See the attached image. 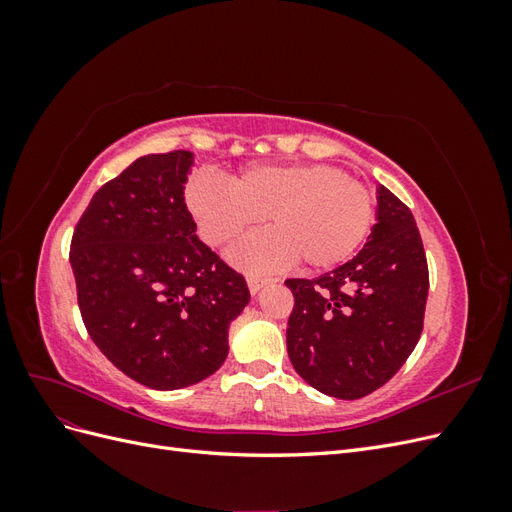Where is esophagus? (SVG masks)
I'll list each match as a JSON object with an SVG mask.
<instances>
[{
  "label": "esophagus",
  "mask_w": 512,
  "mask_h": 512,
  "mask_svg": "<svg viewBox=\"0 0 512 512\" xmlns=\"http://www.w3.org/2000/svg\"><path fill=\"white\" fill-rule=\"evenodd\" d=\"M271 280L269 277H258V275H247V288H250L252 294H256L262 286H267Z\"/></svg>",
  "instance_id": "obj_1"
}]
</instances>
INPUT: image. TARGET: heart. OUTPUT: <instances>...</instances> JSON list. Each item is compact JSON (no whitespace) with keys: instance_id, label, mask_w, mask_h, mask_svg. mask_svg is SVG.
Segmentation results:
<instances>
[{"instance_id":"1","label":"heart","mask_w":512,"mask_h":512,"mask_svg":"<svg viewBox=\"0 0 512 512\" xmlns=\"http://www.w3.org/2000/svg\"><path fill=\"white\" fill-rule=\"evenodd\" d=\"M185 203L213 247L267 220L271 232L230 250L232 262L252 271L290 260L316 271L337 267L359 250L374 222V198L365 185L327 164L247 166L228 185L200 175L190 181Z\"/></svg>"}]
</instances>
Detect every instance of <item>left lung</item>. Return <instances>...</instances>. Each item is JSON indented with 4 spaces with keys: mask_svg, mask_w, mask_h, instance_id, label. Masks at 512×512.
<instances>
[{
    "mask_svg": "<svg viewBox=\"0 0 512 512\" xmlns=\"http://www.w3.org/2000/svg\"><path fill=\"white\" fill-rule=\"evenodd\" d=\"M376 200V224L359 254L316 280H286L294 294L290 363L337 399H359L389 382L423 331L429 271L414 215L384 185Z\"/></svg>",
    "mask_w": 512,
    "mask_h": 512,
    "instance_id": "8db88e82",
    "label": "left lung"
}]
</instances>
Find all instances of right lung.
I'll use <instances>...</instances> for the list:
<instances>
[{
    "label": "right lung",
    "mask_w": 512,
    "mask_h": 512,
    "mask_svg": "<svg viewBox=\"0 0 512 512\" xmlns=\"http://www.w3.org/2000/svg\"><path fill=\"white\" fill-rule=\"evenodd\" d=\"M192 151L149 153L104 183L76 224L70 265L85 327L128 378L175 391L228 356L250 303L243 275L196 235L185 207Z\"/></svg>",
    "instance_id": "1"
}]
</instances>
